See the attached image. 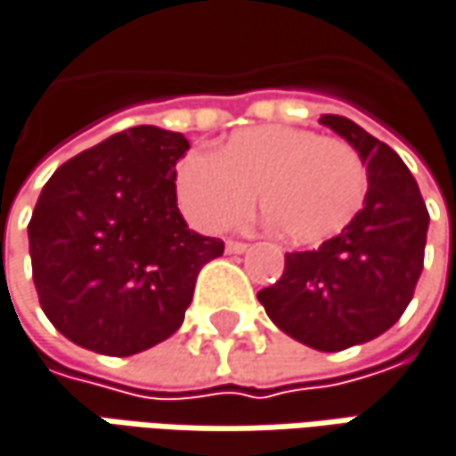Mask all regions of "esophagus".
<instances>
[{
  "label": "esophagus",
  "instance_id": "1",
  "mask_svg": "<svg viewBox=\"0 0 456 456\" xmlns=\"http://www.w3.org/2000/svg\"><path fill=\"white\" fill-rule=\"evenodd\" d=\"M248 242H237V240H229L227 242V253L232 255H242V253H248Z\"/></svg>",
  "mask_w": 456,
  "mask_h": 456
}]
</instances>
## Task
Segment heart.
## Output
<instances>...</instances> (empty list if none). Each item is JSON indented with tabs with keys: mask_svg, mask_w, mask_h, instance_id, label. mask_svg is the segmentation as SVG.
I'll list each match as a JSON object with an SVG mask.
<instances>
[{
	"mask_svg": "<svg viewBox=\"0 0 456 456\" xmlns=\"http://www.w3.org/2000/svg\"><path fill=\"white\" fill-rule=\"evenodd\" d=\"M369 175L362 154L340 139L294 126H255L232 134L214 154L177 162L183 211L208 232L242 224L255 206L291 245H320L362 211Z\"/></svg>",
	"mask_w": 456,
	"mask_h": 456,
	"instance_id": "obj_1",
	"label": "heart"
}]
</instances>
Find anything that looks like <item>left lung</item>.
I'll use <instances>...</instances> for the list:
<instances>
[{"label": "left lung", "instance_id": "1", "mask_svg": "<svg viewBox=\"0 0 456 456\" xmlns=\"http://www.w3.org/2000/svg\"><path fill=\"white\" fill-rule=\"evenodd\" d=\"M322 126L362 154V211L317 250L286 253L283 276L257 291L273 325L314 351H343L389 330L411 305L428 232L418 183L397 151L343 116Z\"/></svg>", "mask_w": 456, "mask_h": 456}]
</instances>
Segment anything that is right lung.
I'll return each instance as SVG.
<instances>
[{"label": "right lung", "mask_w": 456, "mask_h": 456, "mask_svg": "<svg viewBox=\"0 0 456 456\" xmlns=\"http://www.w3.org/2000/svg\"><path fill=\"white\" fill-rule=\"evenodd\" d=\"M188 139L134 126L64 162L28 224L33 281L71 343L134 356L183 325L199 271L224 242L188 229L175 165Z\"/></svg>", "instance_id": "obj_1"}]
</instances>
